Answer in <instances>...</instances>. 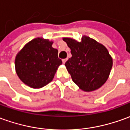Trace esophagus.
<instances>
[{
	"instance_id": "1",
	"label": "esophagus",
	"mask_w": 130,
	"mask_h": 130,
	"mask_svg": "<svg viewBox=\"0 0 130 130\" xmlns=\"http://www.w3.org/2000/svg\"><path fill=\"white\" fill-rule=\"evenodd\" d=\"M67 60V59H62V62H63V63H66Z\"/></svg>"
}]
</instances>
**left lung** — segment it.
Listing matches in <instances>:
<instances>
[{
    "label": "left lung",
    "mask_w": 130,
    "mask_h": 130,
    "mask_svg": "<svg viewBox=\"0 0 130 130\" xmlns=\"http://www.w3.org/2000/svg\"><path fill=\"white\" fill-rule=\"evenodd\" d=\"M72 56L65 63L71 78L81 90L90 92L101 87L108 78L112 59L108 50L95 40L84 36L80 42L63 38Z\"/></svg>",
    "instance_id": "left-lung-1"
}]
</instances>
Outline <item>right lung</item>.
Listing matches in <instances>:
<instances>
[{"label":"right lung","instance_id":"obj_1","mask_svg":"<svg viewBox=\"0 0 130 130\" xmlns=\"http://www.w3.org/2000/svg\"><path fill=\"white\" fill-rule=\"evenodd\" d=\"M48 39L35 38L28 42L15 58L16 73L24 84L39 88L51 82L62 63L58 50Z\"/></svg>","mask_w":130,"mask_h":130}]
</instances>
